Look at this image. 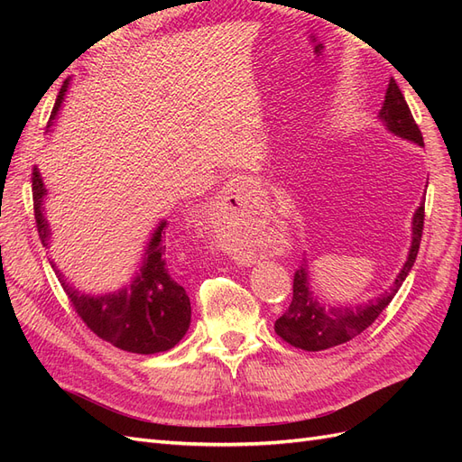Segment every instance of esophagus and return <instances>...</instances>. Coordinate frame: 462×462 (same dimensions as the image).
Returning <instances> with one entry per match:
<instances>
[{
    "label": "esophagus",
    "mask_w": 462,
    "mask_h": 462,
    "mask_svg": "<svg viewBox=\"0 0 462 462\" xmlns=\"http://www.w3.org/2000/svg\"><path fill=\"white\" fill-rule=\"evenodd\" d=\"M253 190V180L250 179H235L231 183L226 185L223 189L221 197H219V206L226 212H235V209H241L243 200L246 199V194ZM235 260L236 262H248V256L243 253V250H235Z\"/></svg>",
    "instance_id": "esophagus-1"
}]
</instances>
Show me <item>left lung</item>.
I'll return each mask as SVG.
<instances>
[{"label": "left lung", "instance_id": "8db88e82", "mask_svg": "<svg viewBox=\"0 0 462 462\" xmlns=\"http://www.w3.org/2000/svg\"><path fill=\"white\" fill-rule=\"evenodd\" d=\"M380 119L385 127L401 138H407L418 146H424V138L420 129L411 114V107L404 100L395 79L389 80L385 92V102L380 109ZM424 231V204L416 209L412 219V246L407 262H404L395 283L383 295L360 306H324L314 299L309 283V263H300L292 277V300L283 316L275 319V331L279 337L289 345L302 348V351H324L355 339L368 326H372L375 318L380 316L387 304L393 300L402 282L407 279L411 268L414 265L418 248H420Z\"/></svg>", "mask_w": 462, "mask_h": 462}]
</instances>
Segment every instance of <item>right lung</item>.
I'll list each match as a JSON object with an SVG mask.
<instances>
[{"mask_svg":"<svg viewBox=\"0 0 462 462\" xmlns=\"http://www.w3.org/2000/svg\"><path fill=\"white\" fill-rule=\"evenodd\" d=\"M69 80L60 90L55 100L51 117H55L61 107L63 96L67 92ZM44 183L38 170H32V200H34V219L42 245L48 246L50 229L48 221L42 214V200H44ZM165 229L167 221H162L160 227L153 233L150 245L146 248V258L141 268V273L134 282L117 292H109L104 297L82 295L65 283L60 270L55 268L60 282L67 292L79 318L85 321L87 328L96 333L97 337L111 343L121 351L136 355H153L162 351H170L180 339L190 326V300L183 285L175 282L170 262H167L165 246Z\"/></svg>","mask_w":462,"mask_h":462,"instance_id":"add662e5","label":"right lung"}]
</instances>
